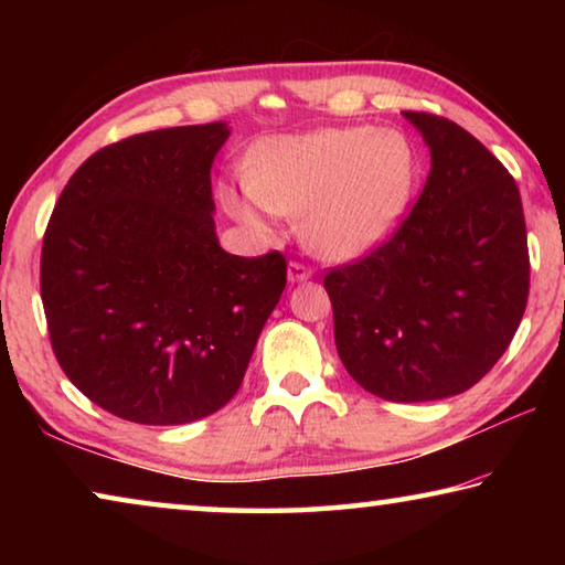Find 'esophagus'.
<instances>
[{
  "mask_svg": "<svg viewBox=\"0 0 565 565\" xmlns=\"http://www.w3.org/2000/svg\"><path fill=\"white\" fill-rule=\"evenodd\" d=\"M313 276V271L309 269V266H303L299 262H291L289 264V281L291 284H301V281H309Z\"/></svg>",
  "mask_w": 565,
  "mask_h": 565,
  "instance_id": "esophagus-1",
  "label": "esophagus"
}]
</instances>
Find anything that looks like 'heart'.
<instances>
[{
    "label": "heart",
    "instance_id": "obj_1",
    "mask_svg": "<svg viewBox=\"0 0 565 565\" xmlns=\"http://www.w3.org/2000/svg\"><path fill=\"white\" fill-rule=\"evenodd\" d=\"M416 174L414 145L398 129H317L264 139L246 161V179L226 181L218 199L264 236L276 216H301L311 252L353 262L394 234Z\"/></svg>",
    "mask_w": 565,
    "mask_h": 565
}]
</instances>
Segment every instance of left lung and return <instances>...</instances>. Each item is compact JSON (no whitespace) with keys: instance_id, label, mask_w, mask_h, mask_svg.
Returning a JSON list of instances; mask_svg holds the SVG:
<instances>
[{"instance_id":"8db88e82","label":"left lung","mask_w":565,"mask_h":565,"mask_svg":"<svg viewBox=\"0 0 565 565\" xmlns=\"http://www.w3.org/2000/svg\"><path fill=\"white\" fill-rule=\"evenodd\" d=\"M431 171L388 242L323 279L351 379L398 404L478 384L509 349L529 301V242L513 177L458 124L404 111Z\"/></svg>"}]
</instances>
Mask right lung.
Here are the masks:
<instances>
[{
  "instance_id": "right-lung-1",
  "label": "right lung",
  "mask_w": 565,
  "mask_h": 565,
  "mask_svg": "<svg viewBox=\"0 0 565 565\" xmlns=\"http://www.w3.org/2000/svg\"><path fill=\"white\" fill-rule=\"evenodd\" d=\"M226 121L134 134L92 154L42 244V303L66 379L124 420L179 426L242 386L286 286L279 252L218 246L212 164Z\"/></svg>"
}]
</instances>
